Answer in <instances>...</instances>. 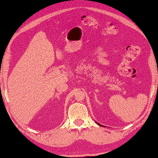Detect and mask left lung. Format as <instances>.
I'll use <instances>...</instances> for the list:
<instances>
[{"label":"left lung","instance_id":"obj_1","mask_svg":"<svg viewBox=\"0 0 158 158\" xmlns=\"http://www.w3.org/2000/svg\"><path fill=\"white\" fill-rule=\"evenodd\" d=\"M97 123H98V122H97ZM98 123V124L99 125V126H100V127H104V126H102V125H101V124H99V123Z\"/></svg>","mask_w":158,"mask_h":158}]
</instances>
